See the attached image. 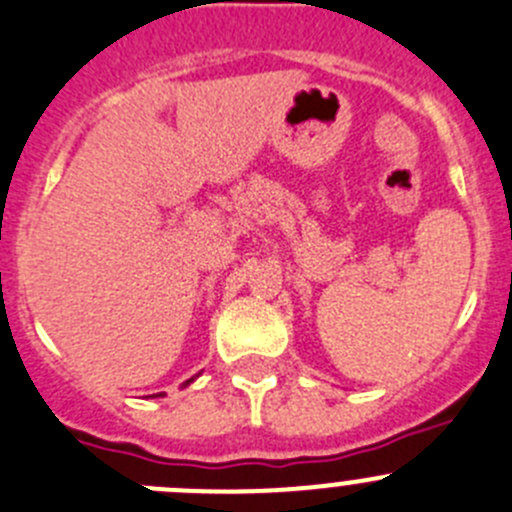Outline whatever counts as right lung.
Returning <instances> with one entry per match:
<instances>
[{
	"instance_id": "add662e5",
	"label": "right lung",
	"mask_w": 512,
	"mask_h": 512,
	"mask_svg": "<svg viewBox=\"0 0 512 512\" xmlns=\"http://www.w3.org/2000/svg\"><path fill=\"white\" fill-rule=\"evenodd\" d=\"M193 382V379H188V382L186 384H183V387H188V384H191Z\"/></svg>"
}]
</instances>
